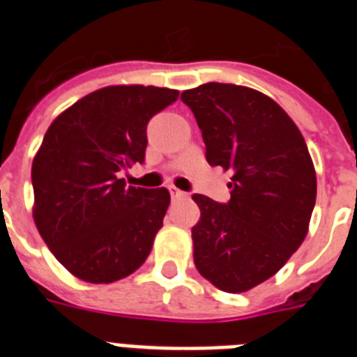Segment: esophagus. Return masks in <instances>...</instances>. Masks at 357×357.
Wrapping results in <instances>:
<instances>
[{"mask_svg": "<svg viewBox=\"0 0 357 357\" xmlns=\"http://www.w3.org/2000/svg\"><path fill=\"white\" fill-rule=\"evenodd\" d=\"M169 192H170V196H172V199H181V197L187 196L185 192H181L179 188H176V187H169Z\"/></svg>", "mask_w": 357, "mask_h": 357, "instance_id": "1", "label": "esophagus"}]
</instances>
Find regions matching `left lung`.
I'll use <instances>...</instances> for the list:
<instances>
[{
    "label": "left lung",
    "mask_w": 357,
    "mask_h": 357,
    "mask_svg": "<svg viewBox=\"0 0 357 357\" xmlns=\"http://www.w3.org/2000/svg\"><path fill=\"white\" fill-rule=\"evenodd\" d=\"M196 116L206 161L231 170L230 201L194 194V264L225 293H244L284 268L309 231L316 172L302 132L257 89L208 82L181 93Z\"/></svg>",
    "instance_id": "left-lung-1"
}]
</instances>
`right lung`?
<instances>
[{
	"instance_id": "add662e5",
	"label": "right lung",
	"mask_w": 357,
	"mask_h": 357,
	"mask_svg": "<svg viewBox=\"0 0 357 357\" xmlns=\"http://www.w3.org/2000/svg\"><path fill=\"white\" fill-rule=\"evenodd\" d=\"M178 89L107 86L59 114L33 156V222L55 259L80 280L111 284L140 268L170 204L165 187H127L144 163L147 122Z\"/></svg>"
}]
</instances>
